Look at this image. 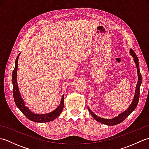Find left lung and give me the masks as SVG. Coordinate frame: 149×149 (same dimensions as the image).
Here are the masks:
<instances>
[{"label":"left lung","mask_w":149,"mask_h":149,"mask_svg":"<svg viewBox=\"0 0 149 149\" xmlns=\"http://www.w3.org/2000/svg\"><path fill=\"white\" fill-rule=\"evenodd\" d=\"M130 54L132 56V58H134V61L136 65L137 68V73H138V83L136 84V90H135V93L134 96V99L132 100V102L131 104V105L129 106L127 109L124 111L123 113H120V115H118V116H116L115 118H111V119H106L101 118V117L98 116L96 115L95 114H94L92 111H91V109L88 107V109L91 115L93 117L95 120H96L97 122H99L101 123H103V124H105L107 125H115L117 124H119L120 123L122 122L123 120H124L127 117L130 115V114L133 111L136 109V107L138 101H139V97H140V87L141 84V75L140 71V67H139V63H138V58L135 52L133 51L132 49H130Z\"/></svg>","instance_id":"1"}]
</instances>
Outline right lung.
<instances>
[{
	"instance_id": "1",
	"label": "right lung",
	"mask_w": 149,
	"mask_h": 149,
	"mask_svg": "<svg viewBox=\"0 0 149 149\" xmlns=\"http://www.w3.org/2000/svg\"><path fill=\"white\" fill-rule=\"evenodd\" d=\"M20 53L18 55L17 59L15 61V67L13 70L12 74V83L13 85V98L16 106L18 107L22 113L26 116L27 118L31 120V121L35 122H48L52 121L54 119L59 116L60 114L62 112L63 107H64V95L62 96L61 102L59 106L54 109L53 111L43 114V115H38L31 112L29 107H26L25 105V102L21 97L20 91H19L18 84H17V69H18V59L20 56Z\"/></svg>"
}]
</instances>
